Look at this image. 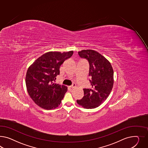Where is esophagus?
<instances>
[{
    "instance_id": "1",
    "label": "esophagus",
    "mask_w": 148,
    "mask_h": 148,
    "mask_svg": "<svg viewBox=\"0 0 148 148\" xmlns=\"http://www.w3.org/2000/svg\"><path fill=\"white\" fill-rule=\"evenodd\" d=\"M76 87V84H73L71 86H70V88H72V89H74Z\"/></svg>"
}]
</instances>
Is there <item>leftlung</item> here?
I'll return each instance as SVG.
<instances>
[{
	"mask_svg": "<svg viewBox=\"0 0 148 148\" xmlns=\"http://www.w3.org/2000/svg\"><path fill=\"white\" fill-rule=\"evenodd\" d=\"M78 54L88 60L91 87L84 89V96L76 102L84 108L94 109L100 106L110 94L114 84L113 69L110 62L94 50H82Z\"/></svg>",
	"mask_w": 148,
	"mask_h": 148,
	"instance_id": "left-lung-1",
	"label": "left lung"
}]
</instances>
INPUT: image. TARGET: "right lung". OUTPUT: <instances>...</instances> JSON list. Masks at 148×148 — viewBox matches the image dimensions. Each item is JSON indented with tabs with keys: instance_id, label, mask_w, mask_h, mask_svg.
<instances>
[{
	"instance_id": "1",
	"label": "right lung",
	"mask_w": 148,
	"mask_h": 148,
	"mask_svg": "<svg viewBox=\"0 0 148 148\" xmlns=\"http://www.w3.org/2000/svg\"><path fill=\"white\" fill-rule=\"evenodd\" d=\"M73 54V51L47 52L28 67L25 80L27 92L35 103L41 108L51 110L59 106L67 87L54 82L56 76L60 74L61 65Z\"/></svg>"
}]
</instances>
